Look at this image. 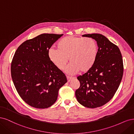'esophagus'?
Masks as SVG:
<instances>
[{"mask_svg": "<svg viewBox=\"0 0 134 134\" xmlns=\"http://www.w3.org/2000/svg\"><path fill=\"white\" fill-rule=\"evenodd\" d=\"M67 81L69 82H70V81L71 80H72L73 79V77H70V76H67Z\"/></svg>", "mask_w": 134, "mask_h": 134, "instance_id": "esophagus-1", "label": "esophagus"}]
</instances>
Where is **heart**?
I'll use <instances>...</instances> for the list:
<instances>
[{
    "label": "heart",
    "mask_w": 134,
    "mask_h": 134,
    "mask_svg": "<svg viewBox=\"0 0 134 134\" xmlns=\"http://www.w3.org/2000/svg\"><path fill=\"white\" fill-rule=\"evenodd\" d=\"M57 49L50 48L48 56L50 61L60 70L65 68L68 61L71 62L66 69L69 74L81 71L86 72L93 66L98 55V45L91 38L67 36L60 40Z\"/></svg>",
    "instance_id": "obj_1"
}]
</instances>
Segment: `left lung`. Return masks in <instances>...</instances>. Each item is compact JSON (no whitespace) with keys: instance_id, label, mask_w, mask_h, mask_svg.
I'll return each mask as SVG.
<instances>
[{"instance_id":"8db88e82","label":"left lung","mask_w":134,"mask_h":134,"mask_svg":"<svg viewBox=\"0 0 134 134\" xmlns=\"http://www.w3.org/2000/svg\"><path fill=\"white\" fill-rule=\"evenodd\" d=\"M96 40L98 55L92 68L77 77L80 82L75 95L78 102L88 108H97L113 98L121 81L124 65L119 47L100 34H84Z\"/></svg>"}]
</instances>
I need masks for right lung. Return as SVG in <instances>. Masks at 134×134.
<instances>
[{"instance_id":"right-lung-1","label":"right lung","mask_w":134,"mask_h":134,"mask_svg":"<svg viewBox=\"0 0 134 134\" xmlns=\"http://www.w3.org/2000/svg\"><path fill=\"white\" fill-rule=\"evenodd\" d=\"M63 34L44 33L27 40L15 51L11 76L19 95L28 105L46 109L55 103L67 82L63 72L48 58L51 46Z\"/></svg>"}]
</instances>
